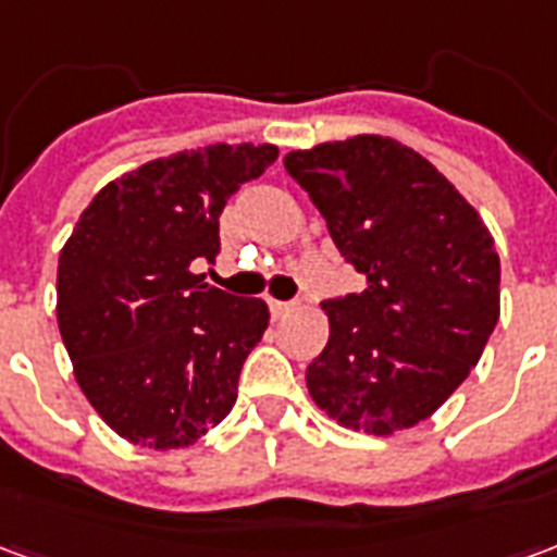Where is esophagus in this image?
Returning <instances> with one entry per match:
<instances>
[{
	"mask_svg": "<svg viewBox=\"0 0 557 557\" xmlns=\"http://www.w3.org/2000/svg\"><path fill=\"white\" fill-rule=\"evenodd\" d=\"M268 307H271V315H274V319H283V315H289L292 310H295V304L274 301V298H271V301H268Z\"/></svg>",
	"mask_w": 557,
	"mask_h": 557,
	"instance_id": "34e87169",
	"label": "esophagus"
}]
</instances>
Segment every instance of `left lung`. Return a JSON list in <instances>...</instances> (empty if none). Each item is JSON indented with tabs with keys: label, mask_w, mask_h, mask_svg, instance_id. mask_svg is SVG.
Listing matches in <instances>:
<instances>
[{
	"label": "left lung",
	"mask_w": 557,
	"mask_h": 557,
	"mask_svg": "<svg viewBox=\"0 0 557 557\" xmlns=\"http://www.w3.org/2000/svg\"><path fill=\"white\" fill-rule=\"evenodd\" d=\"M283 166L322 211L367 289L325 301L327 346L307 391L367 435L411 430L474 370L502 313V262L466 196L391 137L289 151Z\"/></svg>",
	"instance_id": "1"
}]
</instances>
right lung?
Wrapping results in <instances>:
<instances>
[{
  "mask_svg": "<svg viewBox=\"0 0 557 557\" xmlns=\"http://www.w3.org/2000/svg\"><path fill=\"white\" fill-rule=\"evenodd\" d=\"M277 146L190 148L101 187L59 253L55 319L74 379L125 442L172 450L206 438L238 397L268 327L259 298L202 283L220 214Z\"/></svg>",
  "mask_w": 557,
  "mask_h": 557,
  "instance_id": "right-lung-1",
  "label": "right lung"
}]
</instances>
